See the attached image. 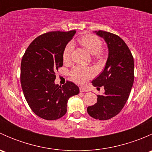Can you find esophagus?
<instances>
[{"instance_id":"34e87169","label":"esophagus","mask_w":152,"mask_h":152,"mask_svg":"<svg viewBox=\"0 0 152 152\" xmlns=\"http://www.w3.org/2000/svg\"><path fill=\"white\" fill-rule=\"evenodd\" d=\"M79 90H80L81 93H85V92H87L88 90H87V89H86L85 87H79Z\"/></svg>"}]
</instances>
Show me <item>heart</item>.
<instances>
[{
	"instance_id": "obj_1",
	"label": "heart",
	"mask_w": 152,
	"mask_h": 152,
	"mask_svg": "<svg viewBox=\"0 0 152 152\" xmlns=\"http://www.w3.org/2000/svg\"><path fill=\"white\" fill-rule=\"evenodd\" d=\"M79 42L84 46L91 54H94V56L100 59L103 56V51L102 50V41L96 35L85 34L81 37L79 39ZM73 48V44L69 42L65 45L62 52V59L65 62L70 60V53ZM70 75L72 79L78 84H85L87 80L93 77L95 72L91 67H84L81 66H76L73 67L70 72Z\"/></svg>"
}]
</instances>
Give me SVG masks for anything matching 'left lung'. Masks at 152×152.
Here are the masks:
<instances>
[{
    "label": "left lung",
    "mask_w": 152,
    "mask_h": 152,
    "mask_svg": "<svg viewBox=\"0 0 152 152\" xmlns=\"http://www.w3.org/2000/svg\"><path fill=\"white\" fill-rule=\"evenodd\" d=\"M96 33L107 42L109 54L104 69L92 83L97 89L103 86L105 91L87 110L93 118L104 121L117 115L128 100L134 82V59L120 37L101 30Z\"/></svg>",
    "instance_id": "8db88e82"
}]
</instances>
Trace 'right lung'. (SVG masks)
<instances>
[{"label": "right lung", "instance_id": "right-lung-1", "mask_svg": "<svg viewBox=\"0 0 152 152\" xmlns=\"http://www.w3.org/2000/svg\"><path fill=\"white\" fill-rule=\"evenodd\" d=\"M76 31H50L35 38L21 61L20 82L27 103L37 116L56 120L67 113V103L79 89L67 81L64 85L54 83L56 72L62 67V52Z\"/></svg>", "mask_w": 152, "mask_h": 152}]
</instances>
